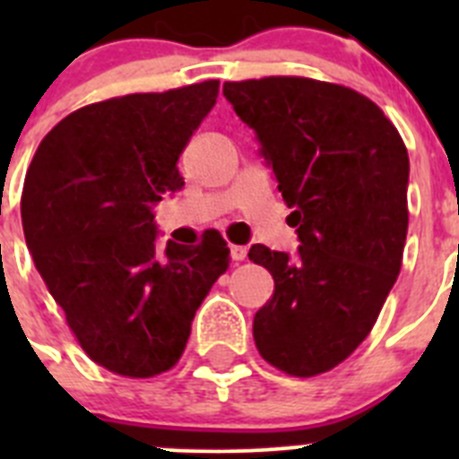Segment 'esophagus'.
<instances>
[{
    "instance_id": "esophagus-1",
    "label": "esophagus",
    "mask_w": 459,
    "mask_h": 459,
    "mask_svg": "<svg viewBox=\"0 0 459 459\" xmlns=\"http://www.w3.org/2000/svg\"><path fill=\"white\" fill-rule=\"evenodd\" d=\"M230 255H232V262H243V259L248 257V250H246V246H232Z\"/></svg>"
}]
</instances>
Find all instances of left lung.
<instances>
[{
	"instance_id": "left-lung-1",
	"label": "left lung",
	"mask_w": 459,
	"mask_h": 459,
	"mask_svg": "<svg viewBox=\"0 0 459 459\" xmlns=\"http://www.w3.org/2000/svg\"><path fill=\"white\" fill-rule=\"evenodd\" d=\"M222 93L257 133L301 241L296 257L250 248L275 282L255 344L287 375H322L368 338L403 266L407 147L379 105L342 84L271 75Z\"/></svg>"
}]
</instances>
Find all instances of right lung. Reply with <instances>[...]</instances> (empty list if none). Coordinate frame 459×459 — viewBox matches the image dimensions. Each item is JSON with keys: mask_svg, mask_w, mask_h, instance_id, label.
Returning a JSON list of instances; mask_svg holds the SVG:
<instances>
[{"mask_svg": "<svg viewBox=\"0 0 459 459\" xmlns=\"http://www.w3.org/2000/svg\"><path fill=\"white\" fill-rule=\"evenodd\" d=\"M218 84L84 105L43 137L27 169V248L84 354L115 375L149 379L177 366L195 312L230 266L216 230L195 248L158 250L152 211L184 186L177 160Z\"/></svg>", "mask_w": 459, "mask_h": 459, "instance_id": "add662e5", "label": "right lung"}]
</instances>
